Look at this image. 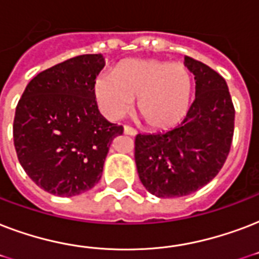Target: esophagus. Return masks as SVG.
Here are the masks:
<instances>
[{
    "mask_svg": "<svg viewBox=\"0 0 259 259\" xmlns=\"http://www.w3.org/2000/svg\"><path fill=\"white\" fill-rule=\"evenodd\" d=\"M123 133L127 134V136H136L137 134V130L130 127V126H123Z\"/></svg>",
    "mask_w": 259,
    "mask_h": 259,
    "instance_id": "esophagus-1",
    "label": "esophagus"
}]
</instances>
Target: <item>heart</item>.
I'll return each mask as SVG.
<instances>
[{"mask_svg": "<svg viewBox=\"0 0 259 259\" xmlns=\"http://www.w3.org/2000/svg\"><path fill=\"white\" fill-rule=\"evenodd\" d=\"M192 75L181 63L132 59L119 63L110 76H99L94 94L110 119H119L133 107L152 129L177 125L188 111Z\"/></svg>", "mask_w": 259, "mask_h": 259, "instance_id": "b5f03b06", "label": "heart"}]
</instances>
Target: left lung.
I'll list each match as a JSON object with an SVG mask.
<instances>
[{"label":"left lung","instance_id":"obj_1","mask_svg":"<svg viewBox=\"0 0 259 259\" xmlns=\"http://www.w3.org/2000/svg\"><path fill=\"white\" fill-rule=\"evenodd\" d=\"M184 64L196 80L195 101L184 121L164 133L136 137L138 176L157 197L185 196L208 184L233 142L235 110L226 80L189 56Z\"/></svg>","mask_w":259,"mask_h":259}]
</instances>
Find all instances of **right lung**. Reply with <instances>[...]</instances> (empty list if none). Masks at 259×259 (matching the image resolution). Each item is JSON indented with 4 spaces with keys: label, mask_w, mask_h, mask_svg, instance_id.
<instances>
[{
    "label": "right lung",
    "mask_w": 259,
    "mask_h": 259,
    "mask_svg": "<svg viewBox=\"0 0 259 259\" xmlns=\"http://www.w3.org/2000/svg\"><path fill=\"white\" fill-rule=\"evenodd\" d=\"M105 67L80 55L36 75L16 107L14 148L26 175L47 192L76 196L101 180L106 156L123 127L98 110L94 84Z\"/></svg>",
    "instance_id": "1"
}]
</instances>
